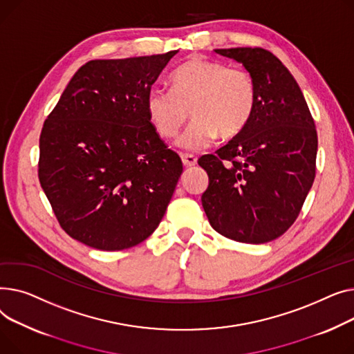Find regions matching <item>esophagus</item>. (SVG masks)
<instances>
[{"label":"esophagus","instance_id":"34e87169","mask_svg":"<svg viewBox=\"0 0 354 354\" xmlns=\"http://www.w3.org/2000/svg\"><path fill=\"white\" fill-rule=\"evenodd\" d=\"M181 160H183V164L185 165V167H194V165L197 164V158L192 154H183Z\"/></svg>","mask_w":354,"mask_h":354}]
</instances>
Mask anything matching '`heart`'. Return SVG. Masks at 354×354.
Here are the masks:
<instances>
[{
	"mask_svg": "<svg viewBox=\"0 0 354 354\" xmlns=\"http://www.w3.org/2000/svg\"><path fill=\"white\" fill-rule=\"evenodd\" d=\"M173 88L154 86L145 97V110L156 131L174 137L190 114L193 121L177 140L187 151H200L218 137L233 138L247 126L256 106L250 73L224 62L194 57L171 74Z\"/></svg>",
	"mask_w": 354,
	"mask_h": 354,
	"instance_id": "1",
	"label": "heart"
}]
</instances>
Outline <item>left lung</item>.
<instances>
[{"instance_id": "8db88e82", "label": "left lung", "mask_w": 354, "mask_h": 354, "mask_svg": "<svg viewBox=\"0 0 354 354\" xmlns=\"http://www.w3.org/2000/svg\"><path fill=\"white\" fill-rule=\"evenodd\" d=\"M250 73L256 106L247 126L214 154L198 158L209 174L201 196L212 227L240 243L286 233L313 185L317 131L304 95L283 62L264 48H220Z\"/></svg>"}]
</instances>
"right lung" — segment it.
<instances>
[{
	"mask_svg": "<svg viewBox=\"0 0 354 354\" xmlns=\"http://www.w3.org/2000/svg\"><path fill=\"white\" fill-rule=\"evenodd\" d=\"M177 53L88 61L47 117L38 178L74 240L124 250L150 237L165 214L183 162L153 127L145 97Z\"/></svg>",
	"mask_w": 354,
	"mask_h": 354,
	"instance_id": "obj_1",
	"label": "right lung"
}]
</instances>
